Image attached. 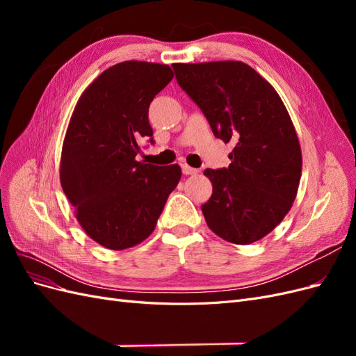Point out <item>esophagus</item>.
<instances>
[{
  "instance_id": "1",
  "label": "esophagus",
  "mask_w": 356,
  "mask_h": 356,
  "mask_svg": "<svg viewBox=\"0 0 356 356\" xmlns=\"http://www.w3.org/2000/svg\"><path fill=\"white\" fill-rule=\"evenodd\" d=\"M181 168H182V174H186V175H196L199 172L196 168H191L187 163H182Z\"/></svg>"
}]
</instances>
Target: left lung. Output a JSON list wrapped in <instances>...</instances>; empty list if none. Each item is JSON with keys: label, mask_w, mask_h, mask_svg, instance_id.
Instances as JSON below:
<instances>
[{"label": "left lung", "mask_w": 356, "mask_h": 356, "mask_svg": "<svg viewBox=\"0 0 356 356\" xmlns=\"http://www.w3.org/2000/svg\"><path fill=\"white\" fill-rule=\"evenodd\" d=\"M172 68L213 135L236 144L229 168L203 172L212 182V196L202 204L209 229L238 245L264 238L293 207L301 177L298 138L282 99L239 60Z\"/></svg>", "instance_id": "1"}]
</instances>
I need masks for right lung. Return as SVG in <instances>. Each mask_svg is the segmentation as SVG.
<instances>
[{
  "label": "right lung",
  "mask_w": 356,
  "mask_h": 356,
  "mask_svg": "<svg viewBox=\"0 0 356 356\" xmlns=\"http://www.w3.org/2000/svg\"><path fill=\"white\" fill-rule=\"evenodd\" d=\"M174 79L168 65L126 60L105 70L75 105L60 157V184L83 230L120 251L153 233L181 179L178 165L136 161L154 144L148 108Z\"/></svg>",
  "instance_id": "obj_1"
}]
</instances>
